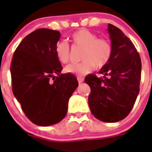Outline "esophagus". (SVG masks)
I'll use <instances>...</instances> for the list:
<instances>
[{"instance_id": "1", "label": "esophagus", "mask_w": 152, "mask_h": 152, "mask_svg": "<svg viewBox=\"0 0 152 152\" xmlns=\"http://www.w3.org/2000/svg\"><path fill=\"white\" fill-rule=\"evenodd\" d=\"M77 80H78L79 84H81V83H82L83 81H84V78H83V77H81V76H77Z\"/></svg>"}]
</instances>
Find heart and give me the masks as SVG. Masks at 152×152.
I'll return each mask as SVG.
<instances>
[{
	"label": "heart",
	"instance_id": "heart-1",
	"mask_svg": "<svg viewBox=\"0 0 152 152\" xmlns=\"http://www.w3.org/2000/svg\"><path fill=\"white\" fill-rule=\"evenodd\" d=\"M71 41L74 44L84 47L80 63L68 64L65 71L68 73L84 75L92 72L95 66L100 68L109 62L112 55L110 42L106 39L97 38L95 33L86 29H81L72 33ZM56 53L61 62L67 63L70 60V46L66 41L58 42Z\"/></svg>",
	"mask_w": 152,
	"mask_h": 152
}]
</instances>
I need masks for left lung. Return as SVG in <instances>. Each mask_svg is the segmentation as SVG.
Returning a JSON list of instances; mask_svg holds the SVG:
<instances>
[{"mask_svg": "<svg viewBox=\"0 0 152 152\" xmlns=\"http://www.w3.org/2000/svg\"><path fill=\"white\" fill-rule=\"evenodd\" d=\"M112 55L100 70L103 77L88 75L85 82L91 88L88 103L92 114L106 123L125 119L139 93L142 63L131 40L119 28L108 24Z\"/></svg>", "mask_w": 152, "mask_h": 152, "instance_id": "obj_1", "label": "left lung"}]
</instances>
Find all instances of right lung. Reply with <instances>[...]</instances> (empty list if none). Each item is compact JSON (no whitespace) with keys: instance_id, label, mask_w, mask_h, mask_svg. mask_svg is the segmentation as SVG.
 <instances>
[{"instance_id":"1","label":"right lung","mask_w":152,"mask_h":152,"mask_svg":"<svg viewBox=\"0 0 152 152\" xmlns=\"http://www.w3.org/2000/svg\"><path fill=\"white\" fill-rule=\"evenodd\" d=\"M61 34L38 29L22 40L12 58V90L32 123L49 126L66 116L69 98L78 86L72 74L63 69L56 53Z\"/></svg>"}]
</instances>
